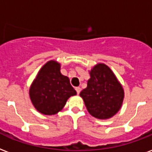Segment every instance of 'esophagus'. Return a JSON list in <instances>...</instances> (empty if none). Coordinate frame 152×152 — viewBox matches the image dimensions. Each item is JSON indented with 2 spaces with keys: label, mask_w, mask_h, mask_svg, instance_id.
I'll return each mask as SVG.
<instances>
[{
  "label": "esophagus",
  "mask_w": 152,
  "mask_h": 152,
  "mask_svg": "<svg viewBox=\"0 0 152 152\" xmlns=\"http://www.w3.org/2000/svg\"><path fill=\"white\" fill-rule=\"evenodd\" d=\"M80 90H81V88H80V87L76 88V93H77V94H79V93H80Z\"/></svg>",
  "instance_id": "obj_1"
}]
</instances>
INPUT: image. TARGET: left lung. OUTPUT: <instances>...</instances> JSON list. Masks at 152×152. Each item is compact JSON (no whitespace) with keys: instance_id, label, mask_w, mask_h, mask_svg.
I'll return each mask as SVG.
<instances>
[{"instance_id":"obj_1","label":"left lung","mask_w":152,"mask_h":152,"mask_svg":"<svg viewBox=\"0 0 152 152\" xmlns=\"http://www.w3.org/2000/svg\"><path fill=\"white\" fill-rule=\"evenodd\" d=\"M87 88L80 93L88 113L99 119L113 117L120 110L124 92L110 68L99 64L90 72Z\"/></svg>"}]
</instances>
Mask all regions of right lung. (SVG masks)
I'll use <instances>...</instances> for the list:
<instances>
[{
	"label": "right lung",
	"instance_id": "add662e5",
	"mask_svg": "<svg viewBox=\"0 0 152 152\" xmlns=\"http://www.w3.org/2000/svg\"><path fill=\"white\" fill-rule=\"evenodd\" d=\"M60 65L49 61L42 67L30 89L31 102L36 110L46 115L56 114L67 100L76 95L68 77L60 73Z\"/></svg>",
	"mask_w": 152,
	"mask_h": 152
}]
</instances>
